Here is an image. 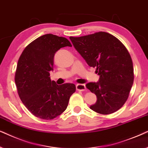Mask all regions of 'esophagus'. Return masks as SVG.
Wrapping results in <instances>:
<instances>
[{
    "label": "esophagus",
    "mask_w": 148,
    "mask_h": 148,
    "mask_svg": "<svg viewBox=\"0 0 148 148\" xmlns=\"http://www.w3.org/2000/svg\"><path fill=\"white\" fill-rule=\"evenodd\" d=\"M76 90H80V91H84L86 90L85 84H76Z\"/></svg>",
    "instance_id": "esophagus-1"
}]
</instances>
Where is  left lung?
I'll list each match as a JSON object with an SVG mask.
<instances>
[{
	"mask_svg": "<svg viewBox=\"0 0 148 148\" xmlns=\"http://www.w3.org/2000/svg\"><path fill=\"white\" fill-rule=\"evenodd\" d=\"M76 51L99 75L98 82L86 86L97 96L90 108L98 114H112L123 107L134 80L131 57L125 45L105 32L80 37L70 36Z\"/></svg>",
	"mask_w": 148,
	"mask_h": 148,
	"instance_id": "8db88e82",
	"label": "left lung"
}]
</instances>
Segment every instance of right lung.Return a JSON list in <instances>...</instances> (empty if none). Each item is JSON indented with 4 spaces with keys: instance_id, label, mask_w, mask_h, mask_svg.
Instances as JSON below:
<instances>
[{
    "instance_id": "obj_1",
    "label": "right lung",
    "mask_w": 148,
    "mask_h": 148,
    "mask_svg": "<svg viewBox=\"0 0 148 148\" xmlns=\"http://www.w3.org/2000/svg\"><path fill=\"white\" fill-rule=\"evenodd\" d=\"M65 47H72L68 39L51 34L41 36L29 43L19 57L15 74L19 97L36 117L52 120L68 107L75 84L58 85L51 81L55 53Z\"/></svg>"
}]
</instances>
